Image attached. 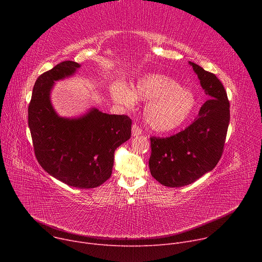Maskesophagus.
<instances>
[{"label":"esophagus","mask_w":262,"mask_h":262,"mask_svg":"<svg viewBox=\"0 0 262 262\" xmlns=\"http://www.w3.org/2000/svg\"><path fill=\"white\" fill-rule=\"evenodd\" d=\"M140 135H142V129L138 125L134 124L132 126V136L137 137V136H140Z\"/></svg>","instance_id":"obj_1"}]
</instances>
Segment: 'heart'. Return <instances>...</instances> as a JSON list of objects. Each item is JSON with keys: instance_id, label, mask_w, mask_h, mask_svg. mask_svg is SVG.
<instances>
[{"instance_id": "heart-1", "label": "heart", "mask_w": 262, "mask_h": 262, "mask_svg": "<svg viewBox=\"0 0 262 262\" xmlns=\"http://www.w3.org/2000/svg\"><path fill=\"white\" fill-rule=\"evenodd\" d=\"M113 99L128 108L137 100L147 101L144 119L156 133H169L189 120L195 111L197 99L194 92L164 74L150 73L141 77L128 88L123 85L112 88Z\"/></svg>"}]
</instances>
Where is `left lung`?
<instances>
[{
    "label": "left lung",
    "instance_id": "1",
    "mask_svg": "<svg viewBox=\"0 0 262 262\" xmlns=\"http://www.w3.org/2000/svg\"><path fill=\"white\" fill-rule=\"evenodd\" d=\"M189 64L208 99L189 127L169 138L150 139V173L160 183L170 188L191 184L216 166L230 120V104L220 80L199 65Z\"/></svg>",
    "mask_w": 262,
    "mask_h": 262
}]
</instances>
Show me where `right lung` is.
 Listing matches in <instances>:
<instances>
[{"instance_id":"right-lung-1","label":"right lung","mask_w":262,"mask_h":262,"mask_svg":"<svg viewBox=\"0 0 262 262\" xmlns=\"http://www.w3.org/2000/svg\"><path fill=\"white\" fill-rule=\"evenodd\" d=\"M79 68L77 62L64 61L37 79L28 110L29 127L43 170L69 186L92 189L111 177L115 150L132 136V120L96 107L77 117L60 116L52 103V90Z\"/></svg>"}]
</instances>
